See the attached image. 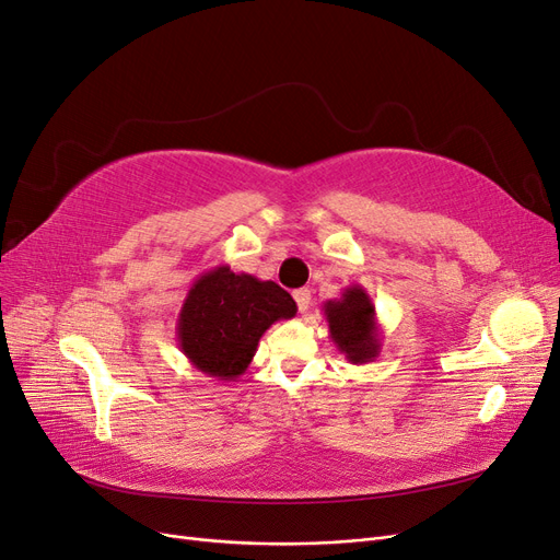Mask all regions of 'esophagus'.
Here are the masks:
<instances>
[{
    "mask_svg": "<svg viewBox=\"0 0 560 560\" xmlns=\"http://www.w3.org/2000/svg\"><path fill=\"white\" fill-rule=\"evenodd\" d=\"M294 301L301 313H306L308 306H311V290H306V287H301V290H294Z\"/></svg>",
    "mask_w": 560,
    "mask_h": 560,
    "instance_id": "obj_1",
    "label": "esophagus"
}]
</instances>
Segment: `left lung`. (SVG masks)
<instances>
[{"label": "left lung", "instance_id": "8db88e82", "mask_svg": "<svg viewBox=\"0 0 560 560\" xmlns=\"http://www.w3.org/2000/svg\"><path fill=\"white\" fill-rule=\"evenodd\" d=\"M325 319L338 352L352 364L374 362L381 352L376 306L362 284H350L338 299L325 301Z\"/></svg>", "mask_w": 560, "mask_h": 560}]
</instances>
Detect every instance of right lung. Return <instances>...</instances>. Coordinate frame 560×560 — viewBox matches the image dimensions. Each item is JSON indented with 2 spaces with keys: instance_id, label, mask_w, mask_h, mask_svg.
I'll list each match as a JSON object with an SVG mask.
<instances>
[{
  "instance_id": "obj_1",
  "label": "right lung",
  "mask_w": 560,
  "mask_h": 560,
  "mask_svg": "<svg viewBox=\"0 0 560 560\" xmlns=\"http://www.w3.org/2000/svg\"><path fill=\"white\" fill-rule=\"evenodd\" d=\"M294 315L296 301L280 284L222 264L194 280L177 317V343L194 369L233 381L247 371L266 329Z\"/></svg>"
}]
</instances>
